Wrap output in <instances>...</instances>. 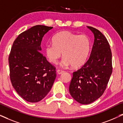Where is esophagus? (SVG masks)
Masks as SVG:
<instances>
[{
    "label": "esophagus",
    "mask_w": 123,
    "mask_h": 123,
    "mask_svg": "<svg viewBox=\"0 0 123 123\" xmlns=\"http://www.w3.org/2000/svg\"><path fill=\"white\" fill-rule=\"evenodd\" d=\"M56 72H57V73L59 74H62L63 73H64V70H62L58 69V70H56Z\"/></svg>",
    "instance_id": "obj_1"
}]
</instances>
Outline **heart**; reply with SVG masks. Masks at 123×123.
<instances>
[{
  "instance_id": "1",
  "label": "heart",
  "mask_w": 123,
  "mask_h": 123,
  "mask_svg": "<svg viewBox=\"0 0 123 123\" xmlns=\"http://www.w3.org/2000/svg\"><path fill=\"white\" fill-rule=\"evenodd\" d=\"M52 41L53 45H47L45 48V55L51 63H58L62 53L64 58L62 66L71 65L78 68L85 63L90 49V41L86 35L64 31L55 35Z\"/></svg>"
}]
</instances>
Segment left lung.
<instances>
[{
	"mask_svg": "<svg viewBox=\"0 0 123 123\" xmlns=\"http://www.w3.org/2000/svg\"><path fill=\"white\" fill-rule=\"evenodd\" d=\"M95 40L88 60L73 73L69 91L75 101L90 104L104 93L112 71V54L105 36L96 28L87 26Z\"/></svg>",
	"mask_w": 123,
	"mask_h": 123,
	"instance_id": "obj_1",
	"label": "left lung"
}]
</instances>
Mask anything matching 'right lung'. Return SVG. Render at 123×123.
Segmentation results:
<instances>
[{"label": "right lung", "mask_w": 123, "mask_h": 123, "mask_svg": "<svg viewBox=\"0 0 123 123\" xmlns=\"http://www.w3.org/2000/svg\"><path fill=\"white\" fill-rule=\"evenodd\" d=\"M53 27L36 25L14 40L9 58L10 78L18 95L30 102L43 99L56 78L55 67L40 51L43 36Z\"/></svg>", "instance_id": "obj_1"}]
</instances>
